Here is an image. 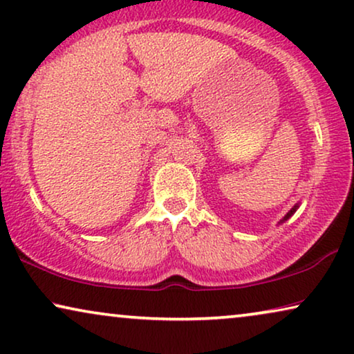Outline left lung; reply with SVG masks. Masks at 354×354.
Instances as JSON below:
<instances>
[{
    "label": "left lung",
    "mask_w": 354,
    "mask_h": 354,
    "mask_svg": "<svg viewBox=\"0 0 354 354\" xmlns=\"http://www.w3.org/2000/svg\"><path fill=\"white\" fill-rule=\"evenodd\" d=\"M298 207H299V203H297V205H295V206L292 207V209H290V211L287 212V214H285V216L282 217V219H280V222H279V224H283V222H285V221H288V219H290V217H292V216L295 214V212H297V209H298Z\"/></svg>",
    "instance_id": "left-lung-1"
}]
</instances>
